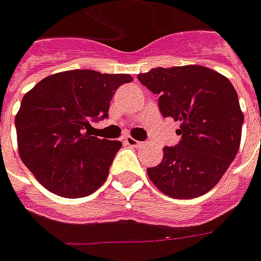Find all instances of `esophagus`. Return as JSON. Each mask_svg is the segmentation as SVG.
I'll list each match as a JSON object with an SVG mask.
<instances>
[{"label":"esophagus","mask_w":261,"mask_h":261,"mask_svg":"<svg viewBox=\"0 0 261 261\" xmlns=\"http://www.w3.org/2000/svg\"><path fill=\"white\" fill-rule=\"evenodd\" d=\"M123 140H125V143H126V144L130 147H142L143 146L142 142H139V140H136V139L132 138V136H126V138H123Z\"/></svg>","instance_id":"obj_1"}]
</instances>
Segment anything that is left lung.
I'll return each instance as SVG.
<instances>
[{
	"label": "left lung",
	"mask_w": 261,
	"mask_h": 261,
	"mask_svg": "<svg viewBox=\"0 0 261 261\" xmlns=\"http://www.w3.org/2000/svg\"><path fill=\"white\" fill-rule=\"evenodd\" d=\"M139 81L160 95L164 117L181 123L175 147H164L160 165L147 175L176 199L203 195L216 186L240 150L244 113L228 78L198 64L151 68Z\"/></svg>",
	"instance_id": "obj_1"
}]
</instances>
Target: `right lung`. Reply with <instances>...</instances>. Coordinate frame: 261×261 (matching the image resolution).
I'll list each match as a JSON object with an SVG mask.
<instances>
[{
    "instance_id": "add662e5",
    "label": "right lung",
    "mask_w": 261,
    "mask_h": 261,
    "mask_svg": "<svg viewBox=\"0 0 261 261\" xmlns=\"http://www.w3.org/2000/svg\"><path fill=\"white\" fill-rule=\"evenodd\" d=\"M130 81L129 74L68 70L23 96L15 117L17 151L45 189L82 198L105 183L122 143L92 136L91 119L106 118L118 86Z\"/></svg>"
}]
</instances>
